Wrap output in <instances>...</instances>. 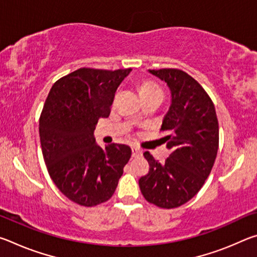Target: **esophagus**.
Here are the masks:
<instances>
[{"instance_id": "34e87169", "label": "esophagus", "mask_w": 257, "mask_h": 257, "mask_svg": "<svg viewBox=\"0 0 257 257\" xmlns=\"http://www.w3.org/2000/svg\"><path fill=\"white\" fill-rule=\"evenodd\" d=\"M132 152H133V158H139V156H142V151L138 150L137 147H133Z\"/></svg>"}]
</instances>
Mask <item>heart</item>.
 I'll use <instances>...</instances> for the list:
<instances>
[{
	"mask_svg": "<svg viewBox=\"0 0 257 257\" xmlns=\"http://www.w3.org/2000/svg\"><path fill=\"white\" fill-rule=\"evenodd\" d=\"M158 90H161V88L152 81H144L139 86V94H141V96H145V95L158 92Z\"/></svg>",
	"mask_w": 257,
	"mask_h": 257,
	"instance_id": "1",
	"label": "heart"
}]
</instances>
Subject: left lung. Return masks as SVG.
<instances>
[{
	"mask_svg": "<svg viewBox=\"0 0 257 257\" xmlns=\"http://www.w3.org/2000/svg\"><path fill=\"white\" fill-rule=\"evenodd\" d=\"M149 71L167 82L171 92L161 127L171 154L160 163L145 152L150 171L139 179V188L147 202L175 208L193 198L211 173L219 149V123L212 99L188 73L179 69Z\"/></svg>",
	"mask_w": 257,
	"mask_h": 257,
	"instance_id": "left-lung-1",
	"label": "left lung"
}]
</instances>
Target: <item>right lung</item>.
I'll return each mask as SVG.
<instances>
[{"label":"right lung","instance_id":"1","mask_svg":"<svg viewBox=\"0 0 257 257\" xmlns=\"http://www.w3.org/2000/svg\"><path fill=\"white\" fill-rule=\"evenodd\" d=\"M132 69L80 68L52 86L40 118V137L47 171L64 196L95 206L114 194L132 156L127 145L99 147L94 130L110 115L119 85Z\"/></svg>","mask_w":257,"mask_h":257}]
</instances>
